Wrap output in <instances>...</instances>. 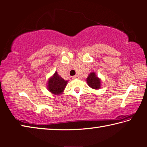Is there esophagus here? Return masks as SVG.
Segmentation results:
<instances>
[{"instance_id":"obj_1","label":"esophagus","mask_w":147,"mask_h":147,"mask_svg":"<svg viewBox=\"0 0 147 147\" xmlns=\"http://www.w3.org/2000/svg\"><path fill=\"white\" fill-rule=\"evenodd\" d=\"M72 78L74 79H79V76H78V75H76V76H74L72 77Z\"/></svg>"}]
</instances>
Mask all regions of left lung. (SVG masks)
Segmentation results:
<instances>
[{
  "label": "left lung",
  "instance_id": "obj_1",
  "mask_svg": "<svg viewBox=\"0 0 147 147\" xmlns=\"http://www.w3.org/2000/svg\"><path fill=\"white\" fill-rule=\"evenodd\" d=\"M86 81L88 86L92 88L93 89L98 90L100 87V80L95 74L94 72L91 73L89 76H88V78L86 79Z\"/></svg>",
  "mask_w": 147,
  "mask_h": 147
}]
</instances>
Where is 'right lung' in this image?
Returning <instances> with one entry per match:
<instances>
[{"label": "right lung", "instance_id": "obj_1", "mask_svg": "<svg viewBox=\"0 0 147 147\" xmlns=\"http://www.w3.org/2000/svg\"><path fill=\"white\" fill-rule=\"evenodd\" d=\"M67 82L68 81H65L57 74L56 71L54 76L49 79L48 82V89L51 93L55 95H60L64 90Z\"/></svg>", "mask_w": 147, "mask_h": 147}]
</instances>
